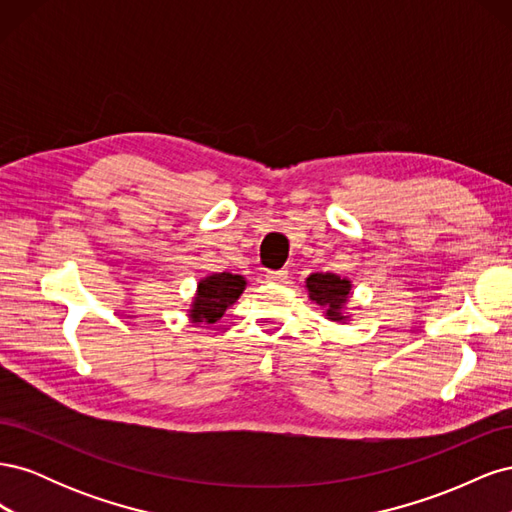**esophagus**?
<instances>
[{
	"label": "esophagus",
	"mask_w": 512,
	"mask_h": 512,
	"mask_svg": "<svg viewBox=\"0 0 512 512\" xmlns=\"http://www.w3.org/2000/svg\"><path fill=\"white\" fill-rule=\"evenodd\" d=\"M267 280L273 282V284H282V282L288 280V271H269Z\"/></svg>",
	"instance_id": "esophagus-1"
}]
</instances>
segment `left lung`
Instances as JSON below:
<instances>
[{"instance_id":"8db88e82","label":"left lung","mask_w":512,"mask_h":512,"mask_svg":"<svg viewBox=\"0 0 512 512\" xmlns=\"http://www.w3.org/2000/svg\"><path fill=\"white\" fill-rule=\"evenodd\" d=\"M309 301L324 309V316L333 322H346L350 316L344 312L350 299L352 284L348 277L335 273H312L305 280Z\"/></svg>"}]
</instances>
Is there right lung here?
<instances>
[{"label":"right lung","mask_w":512,"mask_h":512,"mask_svg":"<svg viewBox=\"0 0 512 512\" xmlns=\"http://www.w3.org/2000/svg\"><path fill=\"white\" fill-rule=\"evenodd\" d=\"M245 277L232 273H211L198 282L188 316L194 324L218 322L245 290Z\"/></svg>","instance_id":"add662e5"}]
</instances>
